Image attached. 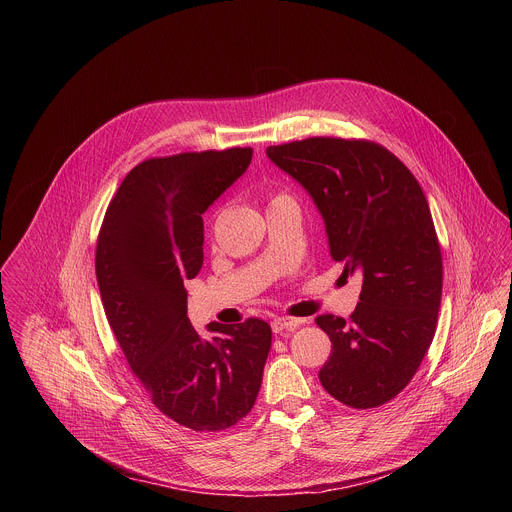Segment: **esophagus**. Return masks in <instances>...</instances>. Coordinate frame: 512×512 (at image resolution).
<instances>
[{
	"instance_id": "34e87169",
	"label": "esophagus",
	"mask_w": 512,
	"mask_h": 512,
	"mask_svg": "<svg viewBox=\"0 0 512 512\" xmlns=\"http://www.w3.org/2000/svg\"><path fill=\"white\" fill-rule=\"evenodd\" d=\"M305 321L303 319H293V317H276L274 321H272V329H274V333H292L295 331L299 325H303Z\"/></svg>"
}]
</instances>
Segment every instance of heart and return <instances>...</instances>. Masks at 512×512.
<instances>
[{"label": "heart", "instance_id": "b5f03b06", "mask_svg": "<svg viewBox=\"0 0 512 512\" xmlns=\"http://www.w3.org/2000/svg\"><path fill=\"white\" fill-rule=\"evenodd\" d=\"M280 199H286V197H284V195H276V197L272 199V203H274V201H280Z\"/></svg>", "mask_w": 512, "mask_h": 512}]
</instances>
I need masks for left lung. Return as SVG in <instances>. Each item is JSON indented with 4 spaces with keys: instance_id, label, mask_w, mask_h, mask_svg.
Segmentation results:
<instances>
[{
    "instance_id": "1",
    "label": "left lung",
    "mask_w": 512,
    "mask_h": 512,
    "mask_svg": "<svg viewBox=\"0 0 512 512\" xmlns=\"http://www.w3.org/2000/svg\"><path fill=\"white\" fill-rule=\"evenodd\" d=\"M266 153L311 195L343 274L363 278L349 321L315 319L333 345L319 380L345 406L386 404L422 365L438 325L443 264L426 195L368 140L307 138Z\"/></svg>"
}]
</instances>
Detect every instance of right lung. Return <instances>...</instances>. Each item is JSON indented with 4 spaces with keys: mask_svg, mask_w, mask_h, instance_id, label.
<instances>
[{
    "mask_svg": "<svg viewBox=\"0 0 512 512\" xmlns=\"http://www.w3.org/2000/svg\"><path fill=\"white\" fill-rule=\"evenodd\" d=\"M250 147L151 157L110 201L96 242V280L110 329L151 402L195 432H220L254 406L272 347L262 319L187 317L185 282L203 266V213L248 169Z\"/></svg>",
    "mask_w": 512,
    "mask_h": 512,
    "instance_id": "right-lung-1",
    "label": "right lung"
}]
</instances>
